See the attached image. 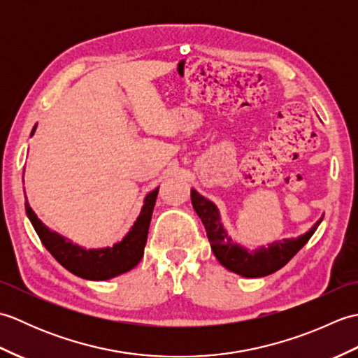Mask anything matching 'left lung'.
I'll use <instances>...</instances> for the list:
<instances>
[{"label": "left lung", "instance_id": "8db88e82", "mask_svg": "<svg viewBox=\"0 0 358 358\" xmlns=\"http://www.w3.org/2000/svg\"><path fill=\"white\" fill-rule=\"evenodd\" d=\"M192 206L196 214L201 218L206 229L208 238L210 243L212 252L217 257V260L222 263L226 269H229L238 275L258 278L266 277L269 273L281 269L306 245L313 234L317 231L318 224L322 223L323 217L310 227V231L305 235H300L296 238H286L283 241H275L268 248H258L255 250H249L243 248L226 234L223 224L220 222V214L217 206L203 195L192 189Z\"/></svg>", "mask_w": 358, "mask_h": 358}]
</instances>
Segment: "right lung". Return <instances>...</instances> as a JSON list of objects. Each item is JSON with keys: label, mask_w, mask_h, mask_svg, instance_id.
I'll use <instances>...</instances> for the list:
<instances>
[{"label": "right lung", "mask_w": 358, "mask_h": 358, "mask_svg": "<svg viewBox=\"0 0 358 358\" xmlns=\"http://www.w3.org/2000/svg\"><path fill=\"white\" fill-rule=\"evenodd\" d=\"M158 189L159 187L148 194L146 199H144V206L140 212V217L136 218L135 224L126 237L117 245L106 249L86 250L72 245L71 241H66L57 232L49 231L40 222V218L35 215V212L29 204H26V214L44 248L49 250L52 257L63 268L86 280H109L131 271L140 263L144 246H146L152 210L155 206Z\"/></svg>", "instance_id": "1"}]
</instances>
